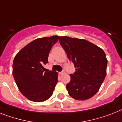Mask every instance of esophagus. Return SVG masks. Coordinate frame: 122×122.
Here are the masks:
<instances>
[{
	"instance_id": "34e87169",
	"label": "esophagus",
	"mask_w": 122,
	"mask_h": 122,
	"mask_svg": "<svg viewBox=\"0 0 122 122\" xmlns=\"http://www.w3.org/2000/svg\"><path fill=\"white\" fill-rule=\"evenodd\" d=\"M63 73H64V71H61V72H59V75H63Z\"/></svg>"
}]
</instances>
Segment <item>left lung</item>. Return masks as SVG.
I'll list each match as a JSON object with an SVG mask.
<instances>
[{
	"label": "left lung",
	"mask_w": 122,
	"mask_h": 122,
	"mask_svg": "<svg viewBox=\"0 0 122 122\" xmlns=\"http://www.w3.org/2000/svg\"><path fill=\"white\" fill-rule=\"evenodd\" d=\"M60 44L76 68L66 85L68 93L78 100H85L97 93L107 74V59L100 47L85 39L59 37Z\"/></svg>",
	"instance_id": "left-lung-1"
}]
</instances>
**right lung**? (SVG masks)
<instances>
[{
  "mask_svg": "<svg viewBox=\"0 0 122 122\" xmlns=\"http://www.w3.org/2000/svg\"><path fill=\"white\" fill-rule=\"evenodd\" d=\"M59 36L35 39L15 56L12 74L17 87L29 100L42 102L52 96L58 83V73L45 71L51 48Z\"/></svg>",
  "mask_w": 122,
  "mask_h": 122,
  "instance_id": "1",
  "label": "right lung"
}]
</instances>
